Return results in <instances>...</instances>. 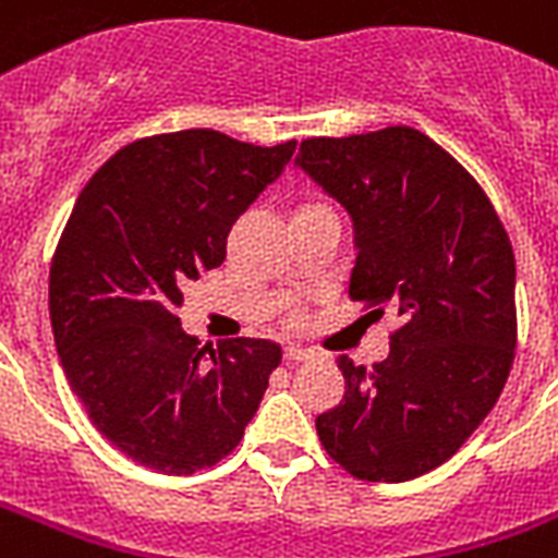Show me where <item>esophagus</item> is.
<instances>
[{
	"mask_svg": "<svg viewBox=\"0 0 558 558\" xmlns=\"http://www.w3.org/2000/svg\"><path fill=\"white\" fill-rule=\"evenodd\" d=\"M310 356H313V353L304 348H298V344H289V348L283 350V359H287V362H306Z\"/></svg>",
	"mask_w": 558,
	"mask_h": 558,
	"instance_id": "esophagus-1",
	"label": "esophagus"
}]
</instances>
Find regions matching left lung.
<instances>
[{
	"label": "left lung",
	"mask_w": 558,
	"mask_h": 558,
	"mask_svg": "<svg viewBox=\"0 0 558 558\" xmlns=\"http://www.w3.org/2000/svg\"><path fill=\"white\" fill-rule=\"evenodd\" d=\"M295 165L353 222L350 298L399 318L373 373L336 359L344 399L315 428L353 477L402 484L446 463L501 397L515 353L510 236L475 179L411 126L306 138Z\"/></svg>",
	"instance_id": "left-lung-1"
}]
</instances>
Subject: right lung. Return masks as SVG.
Here are the masks:
<instances>
[{
  "label": "right lung",
  "instance_id": "obj_1",
  "mask_svg": "<svg viewBox=\"0 0 558 558\" xmlns=\"http://www.w3.org/2000/svg\"><path fill=\"white\" fill-rule=\"evenodd\" d=\"M295 153L214 130L126 144L77 196L48 280L60 365L86 414L126 458L165 475L214 466L252 423L280 344L196 350L182 289L226 260L234 219Z\"/></svg>",
  "mask_w": 558,
  "mask_h": 558
}]
</instances>
